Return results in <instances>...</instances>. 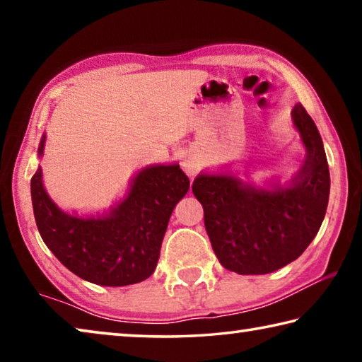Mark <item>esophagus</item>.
Wrapping results in <instances>:
<instances>
[{
    "label": "esophagus",
    "instance_id": "34e87169",
    "mask_svg": "<svg viewBox=\"0 0 362 362\" xmlns=\"http://www.w3.org/2000/svg\"><path fill=\"white\" fill-rule=\"evenodd\" d=\"M183 168H185V170H187V173H188L189 175H194L196 173H198V168H196L194 164H193V163H189V161H185V163H183Z\"/></svg>",
    "mask_w": 362,
    "mask_h": 362
}]
</instances>
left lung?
Listing matches in <instances>:
<instances>
[{"mask_svg": "<svg viewBox=\"0 0 362 362\" xmlns=\"http://www.w3.org/2000/svg\"><path fill=\"white\" fill-rule=\"evenodd\" d=\"M292 121L306 159L289 185L257 188L228 174H199L193 194L222 265L238 274H267L303 254L326 216L330 175L320 131L302 103Z\"/></svg>", "mask_w": 362, "mask_h": 362, "instance_id": "left-lung-1", "label": "left lung"}]
</instances>
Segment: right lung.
Here are the masks:
<instances>
[{"instance_id":"right-lung-1","label":"right lung","mask_w":362,"mask_h":362,"mask_svg":"<svg viewBox=\"0 0 362 362\" xmlns=\"http://www.w3.org/2000/svg\"><path fill=\"white\" fill-rule=\"evenodd\" d=\"M45 140L42 136L40 156ZM41 177L38 168L32 177V203L42 241L76 276L112 287L151 276L170 214L189 188L179 164L148 166L134 177L126 198L105 216L78 217L59 209Z\"/></svg>"}]
</instances>
